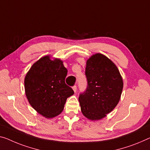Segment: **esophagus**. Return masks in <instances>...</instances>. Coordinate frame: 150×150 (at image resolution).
Listing matches in <instances>:
<instances>
[{
  "label": "esophagus",
  "mask_w": 150,
  "mask_h": 150,
  "mask_svg": "<svg viewBox=\"0 0 150 150\" xmlns=\"http://www.w3.org/2000/svg\"><path fill=\"white\" fill-rule=\"evenodd\" d=\"M72 89L74 90V93H76V91H77V86H76V85H74V86L72 87Z\"/></svg>",
  "instance_id": "1"
}]
</instances>
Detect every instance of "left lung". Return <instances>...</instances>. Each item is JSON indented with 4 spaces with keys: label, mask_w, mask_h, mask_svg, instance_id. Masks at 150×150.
<instances>
[{
    "label": "left lung",
    "mask_w": 150,
    "mask_h": 150,
    "mask_svg": "<svg viewBox=\"0 0 150 150\" xmlns=\"http://www.w3.org/2000/svg\"><path fill=\"white\" fill-rule=\"evenodd\" d=\"M85 75L88 84L78 98L80 109L86 118L99 120L118 104L123 79L115 64L101 54H94L87 60Z\"/></svg>",
    "instance_id": "8db88e82"
}]
</instances>
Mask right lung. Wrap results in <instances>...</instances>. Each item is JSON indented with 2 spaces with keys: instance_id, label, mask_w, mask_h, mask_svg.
Wrapping results in <instances>:
<instances>
[{
  "instance_id": "right-lung-1",
  "label": "right lung",
  "mask_w": 150,
  "mask_h": 150,
  "mask_svg": "<svg viewBox=\"0 0 150 150\" xmlns=\"http://www.w3.org/2000/svg\"><path fill=\"white\" fill-rule=\"evenodd\" d=\"M68 70L59 59L41 57L33 64L25 78V94L29 104L42 116L60 114L74 91L65 83Z\"/></svg>"
}]
</instances>
